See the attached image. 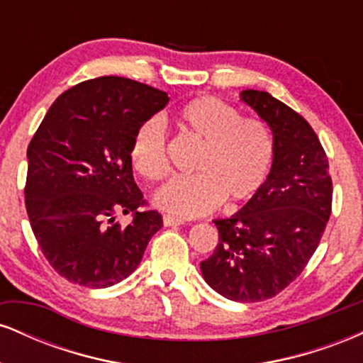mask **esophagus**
Instances as JSON below:
<instances>
[{
    "label": "esophagus",
    "mask_w": 363,
    "mask_h": 363,
    "mask_svg": "<svg viewBox=\"0 0 363 363\" xmlns=\"http://www.w3.org/2000/svg\"><path fill=\"white\" fill-rule=\"evenodd\" d=\"M184 223V220L181 218H176V216H170V215H165L164 216V225L165 227H179V225Z\"/></svg>",
    "instance_id": "obj_1"
}]
</instances>
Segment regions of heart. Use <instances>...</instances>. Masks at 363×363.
I'll return each mask as SVG.
<instances>
[{
  "mask_svg": "<svg viewBox=\"0 0 363 363\" xmlns=\"http://www.w3.org/2000/svg\"><path fill=\"white\" fill-rule=\"evenodd\" d=\"M176 124L182 136L199 143L191 169L194 176L177 177L155 194L162 210L177 216H201L225 201L235 206L252 199L272 174L277 143L268 124L242 118L232 104L201 95L181 107ZM129 162L147 181L170 174L167 140L160 121H145L133 135Z\"/></svg>",
  "mask_w": 363,
  "mask_h": 363,
  "instance_id": "obj_1",
  "label": "heart"
}]
</instances>
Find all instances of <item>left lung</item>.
Segmentation results:
<instances>
[{
  "instance_id": "obj_1",
  "label": "left lung",
  "mask_w": 363,
  "mask_h": 363,
  "mask_svg": "<svg viewBox=\"0 0 363 363\" xmlns=\"http://www.w3.org/2000/svg\"><path fill=\"white\" fill-rule=\"evenodd\" d=\"M240 97L269 124L277 155L259 193L239 213L215 220L218 244L201 273L225 298L261 302L286 289L318 249L333 181L326 152L298 112L268 91L244 90Z\"/></svg>"
}]
</instances>
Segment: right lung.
Here are the masks:
<instances>
[{
	"mask_svg": "<svg viewBox=\"0 0 363 363\" xmlns=\"http://www.w3.org/2000/svg\"><path fill=\"white\" fill-rule=\"evenodd\" d=\"M165 91L99 77L61 94L27 150L25 206L40 251L68 281L106 289L140 264L162 215L133 177L129 145L167 106ZM118 214H131L121 228Z\"/></svg>",
	"mask_w": 363,
	"mask_h": 363,
	"instance_id": "obj_1",
	"label": "right lung"
}]
</instances>
